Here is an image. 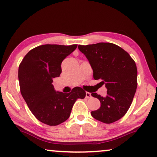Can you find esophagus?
Here are the masks:
<instances>
[{
	"label": "esophagus",
	"mask_w": 157,
	"mask_h": 157,
	"mask_svg": "<svg viewBox=\"0 0 157 157\" xmlns=\"http://www.w3.org/2000/svg\"><path fill=\"white\" fill-rule=\"evenodd\" d=\"M91 93H89V92H86V98H87V99H89V98H91Z\"/></svg>",
	"instance_id": "1"
}]
</instances>
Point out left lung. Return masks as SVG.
Wrapping results in <instances>:
<instances>
[{
	"label": "left lung",
	"mask_w": 157,
	"mask_h": 157,
	"mask_svg": "<svg viewBox=\"0 0 157 157\" xmlns=\"http://www.w3.org/2000/svg\"><path fill=\"white\" fill-rule=\"evenodd\" d=\"M78 50L88 59L95 80L105 84L107 94L91 96L101 106L92 111L94 118L112 123L123 117L131 106L137 88V68L135 61L121 47L109 42L78 45Z\"/></svg>",
	"instance_id": "left-lung-1"
}]
</instances>
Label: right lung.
<instances>
[{"label": "right lung", "instance_id": "obj_1", "mask_svg": "<svg viewBox=\"0 0 157 157\" xmlns=\"http://www.w3.org/2000/svg\"><path fill=\"white\" fill-rule=\"evenodd\" d=\"M77 44H44L32 49L19 67L20 91L35 117L48 125H58L70 117L77 99L86 92L76 86L70 93L55 90L52 79L62 72L61 63L74 52Z\"/></svg>", "mask_w": 157, "mask_h": 157}]
</instances>
